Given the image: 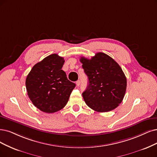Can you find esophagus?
Returning <instances> with one entry per match:
<instances>
[{
	"instance_id": "esophagus-1",
	"label": "esophagus",
	"mask_w": 157,
	"mask_h": 157,
	"mask_svg": "<svg viewBox=\"0 0 157 157\" xmlns=\"http://www.w3.org/2000/svg\"><path fill=\"white\" fill-rule=\"evenodd\" d=\"M76 83V85H77L78 86H79L80 85V81H79V80L77 81V82H76V83Z\"/></svg>"
}]
</instances>
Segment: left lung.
Wrapping results in <instances>:
<instances>
[{
  "label": "left lung",
  "instance_id": "obj_1",
  "mask_svg": "<svg viewBox=\"0 0 157 157\" xmlns=\"http://www.w3.org/2000/svg\"><path fill=\"white\" fill-rule=\"evenodd\" d=\"M80 61L89 79L87 88L82 94L86 105L99 113L117 108L124 99L127 87V79L120 65L102 52L90 59L82 57Z\"/></svg>",
  "mask_w": 157,
  "mask_h": 157
}]
</instances>
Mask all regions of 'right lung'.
<instances>
[{"instance_id":"obj_1","label":"right lung","mask_w":157,"mask_h":157,"mask_svg":"<svg viewBox=\"0 0 157 157\" xmlns=\"http://www.w3.org/2000/svg\"><path fill=\"white\" fill-rule=\"evenodd\" d=\"M64 58L51 54L32 68L26 79L28 97L40 111L53 113L66 105L75 84L61 69Z\"/></svg>"}]
</instances>
